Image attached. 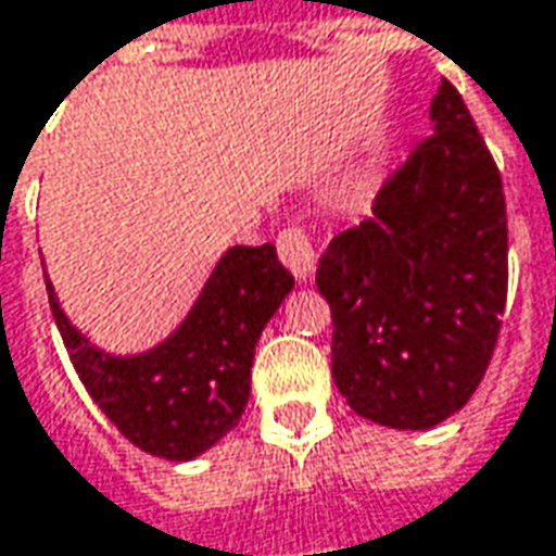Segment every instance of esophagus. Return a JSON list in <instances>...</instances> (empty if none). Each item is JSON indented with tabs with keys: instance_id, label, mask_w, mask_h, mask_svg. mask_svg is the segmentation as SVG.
Returning <instances> with one entry per match:
<instances>
[{
	"instance_id": "esophagus-1",
	"label": "esophagus",
	"mask_w": 556,
	"mask_h": 556,
	"mask_svg": "<svg viewBox=\"0 0 556 556\" xmlns=\"http://www.w3.org/2000/svg\"><path fill=\"white\" fill-rule=\"evenodd\" d=\"M278 256L285 262V268L298 278V281H309L316 271V247L306 237L303 227H285L278 233Z\"/></svg>"
}]
</instances>
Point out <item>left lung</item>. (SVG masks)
Instances as JSON below:
<instances>
[{
    "label": "left lung",
    "instance_id": "1",
    "mask_svg": "<svg viewBox=\"0 0 556 556\" xmlns=\"http://www.w3.org/2000/svg\"><path fill=\"white\" fill-rule=\"evenodd\" d=\"M430 119L433 132L379 186L374 215L341 230L316 268L338 392L399 430H427L475 395L509 281L503 179L446 78Z\"/></svg>",
    "mask_w": 556,
    "mask_h": 556
}]
</instances>
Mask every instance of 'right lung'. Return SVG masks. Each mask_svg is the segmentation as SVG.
<instances>
[{"instance_id":"obj_1","label":"right lung","mask_w":556,"mask_h":556,"mask_svg":"<svg viewBox=\"0 0 556 556\" xmlns=\"http://www.w3.org/2000/svg\"><path fill=\"white\" fill-rule=\"evenodd\" d=\"M291 288L271 243L233 247L174 336L139 357H110L68 326L47 281L62 344L88 395L132 446L170 462L195 458L240 424L256 341Z\"/></svg>"}]
</instances>
